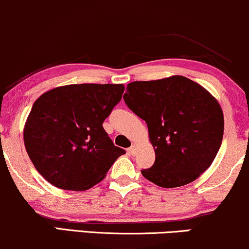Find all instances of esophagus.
Wrapping results in <instances>:
<instances>
[{"instance_id": "34e87169", "label": "esophagus", "mask_w": 249, "mask_h": 249, "mask_svg": "<svg viewBox=\"0 0 249 249\" xmlns=\"http://www.w3.org/2000/svg\"><path fill=\"white\" fill-rule=\"evenodd\" d=\"M135 152H137V149H135V144H132V146L128 148V153H130L131 155H134Z\"/></svg>"}]
</instances>
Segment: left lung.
<instances>
[{"mask_svg": "<svg viewBox=\"0 0 249 249\" xmlns=\"http://www.w3.org/2000/svg\"><path fill=\"white\" fill-rule=\"evenodd\" d=\"M124 101L147 123L155 162L141 174L161 187L190 184L212 165L222 144L224 117L217 100L182 75L133 81Z\"/></svg>", "mask_w": 249, "mask_h": 249, "instance_id": "left-lung-1", "label": "left lung"}]
</instances>
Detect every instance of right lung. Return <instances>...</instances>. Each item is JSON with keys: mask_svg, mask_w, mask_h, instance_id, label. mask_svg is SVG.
<instances>
[{"mask_svg": "<svg viewBox=\"0 0 249 249\" xmlns=\"http://www.w3.org/2000/svg\"><path fill=\"white\" fill-rule=\"evenodd\" d=\"M124 89L121 84L68 85L34 102L24 142L47 181L62 190L85 191L106 177L125 150L115 146L102 124Z\"/></svg>", "mask_w": 249, "mask_h": 249, "instance_id": "right-lung-1", "label": "right lung"}]
</instances>
